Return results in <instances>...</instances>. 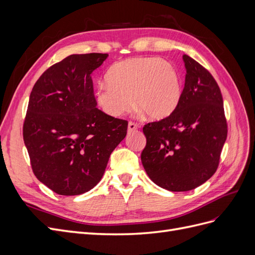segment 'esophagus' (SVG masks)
Here are the masks:
<instances>
[{
  "label": "esophagus",
  "instance_id": "34e87169",
  "mask_svg": "<svg viewBox=\"0 0 255 255\" xmlns=\"http://www.w3.org/2000/svg\"><path fill=\"white\" fill-rule=\"evenodd\" d=\"M138 128V126H137V123H135V122H133V121H129L128 122V133H132V132H134L135 129H137Z\"/></svg>",
  "mask_w": 255,
  "mask_h": 255
}]
</instances>
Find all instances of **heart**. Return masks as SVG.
Masks as SVG:
<instances>
[{
  "label": "heart",
  "mask_w": 255,
  "mask_h": 255,
  "mask_svg": "<svg viewBox=\"0 0 255 255\" xmlns=\"http://www.w3.org/2000/svg\"><path fill=\"white\" fill-rule=\"evenodd\" d=\"M105 81L98 86L96 100L100 109L112 117L128 113L134 103L150 119H165L181 101L180 75L170 63L159 57L119 61L109 69Z\"/></svg>",
  "instance_id": "heart-1"
}]
</instances>
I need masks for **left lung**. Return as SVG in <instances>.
<instances>
[{
	"label": "left lung",
	"mask_w": 255,
	"mask_h": 255,
	"mask_svg": "<svg viewBox=\"0 0 255 255\" xmlns=\"http://www.w3.org/2000/svg\"><path fill=\"white\" fill-rule=\"evenodd\" d=\"M181 101L169 117L146 123L141 161L159 187L187 191L206 182L219 165L228 136L220 88L213 75L186 54Z\"/></svg>",
	"instance_id": "left-lung-1"
}]
</instances>
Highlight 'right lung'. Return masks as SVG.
<instances>
[{
	"label": "right lung",
	"mask_w": 255,
	"mask_h": 255,
	"mask_svg": "<svg viewBox=\"0 0 255 255\" xmlns=\"http://www.w3.org/2000/svg\"><path fill=\"white\" fill-rule=\"evenodd\" d=\"M107 54H73L35 83L23 123V139L36 177L61 196H76L102 179L128 121L97 109L90 74Z\"/></svg>",
	"instance_id": "right-lung-1"
}]
</instances>
